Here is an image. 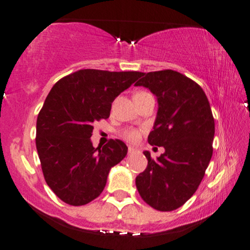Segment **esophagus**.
<instances>
[{"instance_id":"obj_1","label":"esophagus","mask_w":250,"mask_h":250,"mask_svg":"<svg viewBox=\"0 0 250 250\" xmlns=\"http://www.w3.org/2000/svg\"><path fill=\"white\" fill-rule=\"evenodd\" d=\"M128 152L129 153H134V152H136V148L132 147V146H129L128 147Z\"/></svg>"}]
</instances>
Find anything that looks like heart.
I'll use <instances>...</instances> for the list:
<instances>
[{
	"instance_id": "obj_1",
	"label": "heart",
	"mask_w": 250,
	"mask_h": 250,
	"mask_svg": "<svg viewBox=\"0 0 250 250\" xmlns=\"http://www.w3.org/2000/svg\"><path fill=\"white\" fill-rule=\"evenodd\" d=\"M122 137L125 138V141L131 142V143H135V142H137L138 140H140L141 130H138V129H134V128L125 129V130L122 131Z\"/></svg>"
}]
</instances>
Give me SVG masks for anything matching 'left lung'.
<instances>
[{
  "label": "left lung",
  "instance_id": "8db88e82",
  "mask_svg": "<svg viewBox=\"0 0 250 250\" xmlns=\"http://www.w3.org/2000/svg\"><path fill=\"white\" fill-rule=\"evenodd\" d=\"M135 85L157 97V118L147 141L165 148L156 160L145 151L147 166L136 178V187L153 209L173 211L195 194L212 157L210 103L196 82L169 69L143 72Z\"/></svg>",
  "mask_w": 250,
  "mask_h": 250
}]
</instances>
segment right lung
<instances>
[{"mask_svg":"<svg viewBox=\"0 0 250 250\" xmlns=\"http://www.w3.org/2000/svg\"><path fill=\"white\" fill-rule=\"evenodd\" d=\"M143 72L82 69L60 80L37 119L36 145L47 185L64 203L80 207L102 194L109 169L127 156L110 140L93 147V123L108 119L112 103Z\"/></svg>","mask_w":250,"mask_h":250,"instance_id":"1","label":"right lung"}]
</instances>
